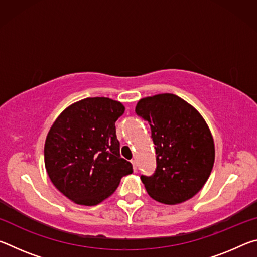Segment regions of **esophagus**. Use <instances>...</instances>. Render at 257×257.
<instances>
[{"mask_svg":"<svg viewBox=\"0 0 257 257\" xmlns=\"http://www.w3.org/2000/svg\"><path fill=\"white\" fill-rule=\"evenodd\" d=\"M132 164H133V169H134V171L136 172V171H137V164H136V161H135V160H132Z\"/></svg>","mask_w":257,"mask_h":257,"instance_id":"obj_1","label":"esophagus"}]
</instances>
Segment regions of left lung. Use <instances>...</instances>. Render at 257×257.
<instances>
[{
    "instance_id": "obj_1",
    "label": "left lung",
    "mask_w": 257,
    "mask_h": 257,
    "mask_svg": "<svg viewBox=\"0 0 257 257\" xmlns=\"http://www.w3.org/2000/svg\"><path fill=\"white\" fill-rule=\"evenodd\" d=\"M135 112L149 122L155 145V171L141 176L147 193L168 205L193 197L214 164V142L205 120L173 94L142 98Z\"/></svg>"
}]
</instances>
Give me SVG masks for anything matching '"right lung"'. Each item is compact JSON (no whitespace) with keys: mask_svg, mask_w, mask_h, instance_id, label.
<instances>
[{"mask_svg":"<svg viewBox=\"0 0 257 257\" xmlns=\"http://www.w3.org/2000/svg\"><path fill=\"white\" fill-rule=\"evenodd\" d=\"M124 113L120 102L88 97L67 107L55 120L44 146L45 168L64 196L92 206L114 193L133 165L120 156L115 121Z\"/></svg>","mask_w":257,"mask_h":257,"instance_id":"add662e5","label":"right lung"}]
</instances>
